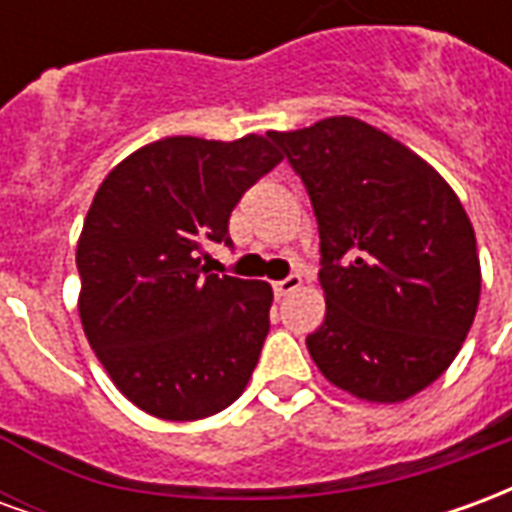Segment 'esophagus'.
<instances>
[{"mask_svg":"<svg viewBox=\"0 0 512 512\" xmlns=\"http://www.w3.org/2000/svg\"><path fill=\"white\" fill-rule=\"evenodd\" d=\"M299 288H301L299 274H290V277L274 282V293H277V299H282V296H288V293H293V290H299Z\"/></svg>","mask_w":512,"mask_h":512,"instance_id":"34e87169","label":"esophagus"}]
</instances>
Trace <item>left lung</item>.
I'll list each match as a JSON object with an SVG mask.
<instances>
[{
  "label": "left lung",
  "instance_id": "obj_1",
  "mask_svg": "<svg viewBox=\"0 0 512 512\" xmlns=\"http://www.w3.org/2000/svg\"><path fill=\"white\" fill-rule=\"evenodd\" d=\"M310 194L326 318L307 337L334 386L400 403L452 365L480 301L461 200L406 145L356 117L271 131Z\"/></svg>",
  "mask_w": 512,
  "mask_h": 512
}]
</instances>
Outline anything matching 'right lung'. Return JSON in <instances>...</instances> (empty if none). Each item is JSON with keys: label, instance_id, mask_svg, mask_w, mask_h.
Instances as JSON below:
<instances>
[{"label": "right lung", "instance_id": "obj_1", "mask_svg": "<svg viewBox=\"0 0 512 512\" xmlns=\"http://www.w3.org/2000/svg\"><path fill=\"white\" fill-rule=\"evenodd\" d=\"M282 156L271 136H167L120 161L76 246L79 315L123 395L172 422L211 417L244 392L268 334L271 285L211 274L230 213Z\"/></svg>", "mask_w": 512, "mask_h": 512}]
</instances>
